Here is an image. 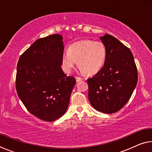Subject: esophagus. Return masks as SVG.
I'll list each match as a JSON object with an SVG mask.
<instances>
[{
  "instance_id": "1",
  "label": "esophagus",
  "mask_w": 152,
  "mask_h": 152,
  "mask_svg": "<svg viewBox=\"0 0 152 152\" xmlns=\"http://www.w3.org/2000/svg\"><path fill=\"white\" fill-rule=\"evenodd\" d=\"M76 80L77 82H78L80 81H82V79L81 78H80V77H78V76H76Z\"/></svg>"
}]
</instances>
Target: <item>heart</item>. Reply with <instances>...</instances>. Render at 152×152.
Listing matches in <instances>:
<instances>
[{"label":"heart","instance_id":"1","mask_svg":"<svg viewBox=\"0 0 152 152\" xmlns=\"http://www.w3.org/2000/svg\"><path fill=\"white\" fill-rule=\"evenodd\" d=\"M107 51L101 42L82 40L75 42L61 55V66L65 72L70 74L76 65L80 73L94 74L101 70L107 60Z\"/></svg>","mask_w":152,"mask_h":152}]
</instances>
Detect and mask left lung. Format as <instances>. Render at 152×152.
<instances>
[{
    "mask_svg": "<svg viewBox=\"0 0 152 152\" xmlns=\"http://www.w3.org/2000/svg\"><path fill=\"white\" fill-rule=\"evenodd\" d=\"M107 51L102 68L88 84V99L98 111L110 114L119 110L132 96L137 82V71L129 49L113 36L100 37Z\"/></svg>",
    "mask_w": 152,
    "mask_h": 152,
    "instance_id": "1",
    "label": "left lung"
}]
</instances>
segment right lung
<instances>
[{
    "instance_id": "1",
    "label": "right lung",
    "mask_w": 152,
    "mask_h": 152,
    "mask_svg": "<svg viewBox=\"0 0 152 152\" xmlns=\"http://www.w3.org/2000/svg\"><path fill=\"white\" fill-rule=\"evenodd\" d=\"M64 46L61 35L36 40L20 56L16 89L20 101L34 116L54 121L66 112L76 84L61 68Z\"/></svg>"
}]
</instances>
